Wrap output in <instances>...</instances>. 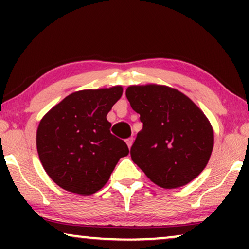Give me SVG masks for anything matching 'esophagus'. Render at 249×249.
Returning <instances> with one entry per match:
<instances>
[{"mask_svg": "<svg viewBox=\"0 0 249 249\" xmlns=\"http://www.w3.org/2000/svg\"><path fill=\"white\" fill-rule=\"evenodd\" d=\"M125 142H127V145H128V147L130 148L131 146H132V142H134V138L132 137H130V138H128L127 141H125Z\"/></svg>", "mask_w": 249, "mask_h": 249, "instance_id": "esophagus-1", "label": "esophagus"}]
</instances>
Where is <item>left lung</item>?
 Listing matches in <instances>:
<instances>
[{"instance_id": "8db88e82", "label": "left lung", "mask_w": 249, "mask_h": 249, "mask_svg": "<svg viewBox=\"0 0 249 249\" xmlns=\"http://www.w3.org/2000/svg\"><path fill=\"white\" fill-rule=\"evenodd\" d=\"M125 96L142 122L130 149L132 161L162 188H179L195 179L214 145L203 111L181 91L163 85L129 86Z\"/></svg>"}]
</instances>
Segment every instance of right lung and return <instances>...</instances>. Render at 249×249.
<instances>
[{
	"instance_id": "right-lung-1",
	"label": "right lung",
	"mask_w": 249,
	"mask_h": 249,
	"mask_svg": "<svg viewBox=\"0 0 249 249\" xmlns=\"http://www.w3.org/2000/svg\"><path fill=\"white\" fill-rule=\"evenodd\" d=\"M122 91L121 86L74 91L42 118L37 152L44 170L61 188L91 195L128 155L127 144L111 134L107 119Z\"/></svg>"
}]
</instances>
